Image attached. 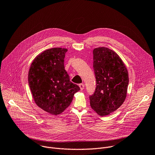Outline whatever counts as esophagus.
I'll use <instances>...</instances> for the list:
<instances>
[{
  "mask_svg": "<svg viewBox=\"0 0 155 155\" xmlns=\"http://www.w3.org/2000/svg\"><path fill=\"white\" fill-rule=\"evenodd\" d=\"M79 87H80V88L81 91H82V90H83V89H84V84L81 83V84H79Z\"/></svg>",
  "mask_w": 155,
  "mask_h": 155,
  "instance_id": "esophagus-1",
  "label": "esophagus"
}]
</instances>
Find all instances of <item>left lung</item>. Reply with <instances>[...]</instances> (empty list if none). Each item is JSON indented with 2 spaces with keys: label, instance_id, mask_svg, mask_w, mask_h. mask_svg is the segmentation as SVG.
<instances>
[{
  "label": "left lung",
  "instance_id": "obj_1",
  "mask_svg": "<svg viewBox=\"0 0 155 155\" xmlns=\"http://www.w3.org/2000/svg\"><path fill=\"white\" fill-rule=\"evenodd\" d=\"M93 69L96 87L90 97V105L97 114L104 117L115 112L125 101L128 72L119 55L107 47L93 50Z\"/></svg>",
  "mask_w": 155,
  "mask_h": 155
}]
</instances>
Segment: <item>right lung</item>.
I'll list each match as a JSON object with an SVG mask.
<instances>
[{
	"instance_id": "1",
	"label": "right lung",
	"mask_w": 155,
	"mask_h": 155,
	"mask_svg": "<svg viewBox=\"0 0 155 155\" xmlns=\"http://www.w3.org/2000/svg\"><path fill=\"white\" fill-rule=\"evenodd\" d=\"M67 48H53L38 54L33 60L28 73L32 97L38 107L58 115L71 104L74 95L80 89L72 83L64 68Z\"/></svg>"
}]
</instances>
